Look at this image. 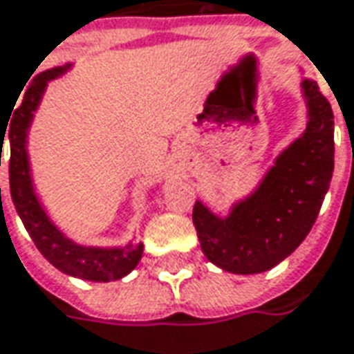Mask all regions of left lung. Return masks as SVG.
Returning <instances> with one entry per match:
<instances>
[{"label":"left lung","mask_w":354,"mask_h":354,"mask_svg":"<svg viewBox=\"0 0 354 354\" xmlns=\"http://www.w3.org/2000/svg\"><path fill=\"white\" fill-rule=\"evenodd\" d=\"M309 122L277 156L257 190L220 218L202 202L192 220L202 252L212 263L238 275L275 268L291 255L315 223L335 166L333 111L319 85L303 79Z\"/></svg>","instance_id":"1"}]
</instances>
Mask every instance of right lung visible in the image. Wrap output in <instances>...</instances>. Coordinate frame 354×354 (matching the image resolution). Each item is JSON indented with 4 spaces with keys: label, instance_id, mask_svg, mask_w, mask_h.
<instances>
[{
    "label": "right lung",
    "instance_id": "1",
    "mask_svg": "<svg viewBox=\"0 0 354 354\" xmlns=\"http://www.w3.org/2000/svg\"><path fill=\"white\" fill-rule=\"evenodd\" d=\"M69 67L71 65L53 67V69L39 73L33 79V85L27 88L21 104L13 111L11 120H8L9 129L0 127V166L3 140H9L8 164L11 200L24 222L25 230L29 232L33 243L37 245V250L49 263H53L59 271L85 279V281H116L129 275L132 269L138 266L142 257V243H138L136 248L132 243H129L127 248H86V245L75 243L73 239L65 238L57 230V225L47 218L45 209L39 204L35 190H33V182H31L29 156H27V132L33 120V113L37 111L47 83L51 79H57L59 75H63ZM6 131L8 132V135L5 134Z\"/></svg>",
    "mask_w": 354,
    "mask_h": 354
}]
</instances>
